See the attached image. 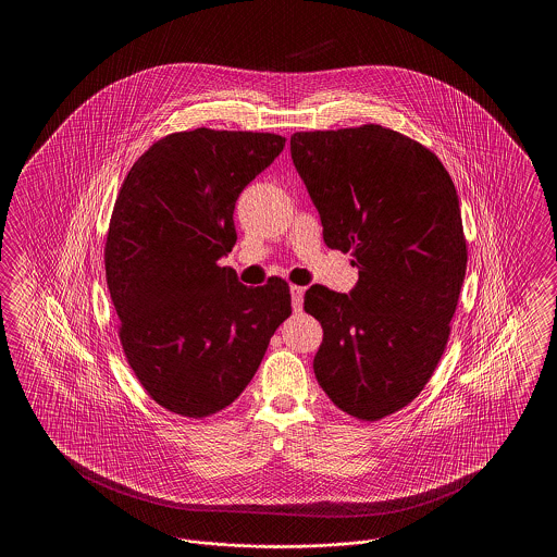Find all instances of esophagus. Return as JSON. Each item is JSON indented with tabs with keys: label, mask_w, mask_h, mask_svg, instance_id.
<instances>
[{
	"label": "esophagus",
	"mask_w": 557,
	"mask_h": 557,
	"mask_svg": "<svg viewBox=\"0 0 557 557\" xmlns=\"http://www.w3.org/2000/svg\"><path fill=\"white\" fill-rule=\"evenodd\" d=\"M290 294L294 311H302V296H305V288H302V286H290Z\"/></svg>",
	"instance_id": "34e87169"
}]
</instances>
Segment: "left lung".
Returning a JSON list of instances; mask_svg holds the SVG:
<instances>
[{
    "label": "left lung",
    "instance_id": "obj_1",
    "mask_svg": "<svg viewBox=\"0 0 557 557\" xmlns=\"http://www.w3.org/2000/svg\"><path fill=\"white\" fill-rule=\"evenodd\" d=\"M290 152L323 242L359 269L348 294H305L323 327L315 377L338 409L377 422L424 391L445 352L468 265L459 198L434 152L382 125L294 133Z\"/></svg>",
    "mask_w": 557,
    "mask_h": 557
}]
</instances>
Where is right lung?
I'll return each instance as SVG.
<instances>
[{"label":"right lung","instance_id":"right-lung-1","mask_svg":"<svg viewBox=\"0 0 557 557\" xmlns=\"http://www.w3.org/2000/svg\"><path fill=\"white\" fill-rule=\"evenodd\" d=\"M284 146L275 133H171L135 160L116 196L104 263L119 338L171 413L202 420L232 405L290 318L282 277L248 288L219 265L238 239L242 189Z\"/></svg>","mask_w":557,"mask_h":557}]
</instances>
